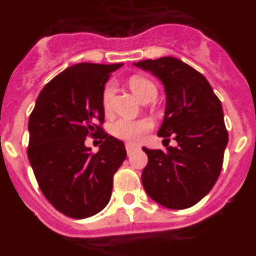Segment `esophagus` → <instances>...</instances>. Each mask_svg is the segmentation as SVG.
<instances>
[{"label": "esophagus", "mask_w": 256, "mask_h": 256, "mask_svg": "<svg viewBox=\"0 0 256 256\" xmlns=\"http://www.w3.org/2000/svg\"><path fill=\"white\" fill-rule=\"evenodd\" d=\"M138 150V146H134V144H130V143H126V152H128V154L130 156V154H132V152H135Z\"/></svg>", "instance_id": "obj_1"}]
</instances>
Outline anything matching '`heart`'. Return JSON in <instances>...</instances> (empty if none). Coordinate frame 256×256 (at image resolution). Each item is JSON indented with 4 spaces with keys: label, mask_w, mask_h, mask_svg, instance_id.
Segmentation results:
<instances>
[{
    "label": "heart",
    "mask_w": 256,
    "mask_h": 256,
    "mask_svg": "<svg viewBox=\"0 0 256 256\" xmlns=\"http://www.w3.org/2000/svg\"><path fill=\"white\" fill-rule=\"evenodd\" d=\"M132 91L139 100L147 98L151 94H156V87L151 80L140 76H132L128 82ZM116 86L113 82L105 86L102 92V108L105 112H109L112 108V100L114 95ZM152 128V122L148 120H128V118H118L109 126L110 134L116 138L126 140L128 143H136L143 138V135Z\"/></svg>",
    "instance_id": "b5f03b06"
}]
</instances>
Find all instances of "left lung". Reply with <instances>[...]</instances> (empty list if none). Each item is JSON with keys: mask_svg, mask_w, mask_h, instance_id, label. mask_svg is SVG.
Segmentation results:
<instances>
[{"mask_svg": "<svg viewBox=\"0 0 256 256\" xmlns=\"http://www.w3.org/2000/svg\"><path fill=\"white\" fill-rule=\"evenodd\" d=\"M164 86V120L158 135H173L176 147L148 150L142 184L148 196L170 210L196 204L211 191L220 176L228 132L220 100L211 84L195 68L174 57L134 64ZM168 140V139H165Z\"/></svg>", "mask_w": 256, "mask_h": 256, "instance_id": "1", "label": "left lung"}]
</instances>
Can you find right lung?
<instances>
[{
    "label": "right lung",
    "mask_w": 256,
    "mask_h": 256,
    "mask_svg": "<svg viewBox=\"0 0 256 256\" xmlns=\"http://www.w3.org/2000/svg\"><path fill=\"white\" fill-rule=\"evenodd\" d=\"M124 64H76L45 86L30 116L28 158L50 204L72 218H87L110 200L113 176L126 158L124 142L105 134L98 154L84 140L104 121L102 92Z\"/></svg>",
    "instance_id": "1"
}]
</instances>
